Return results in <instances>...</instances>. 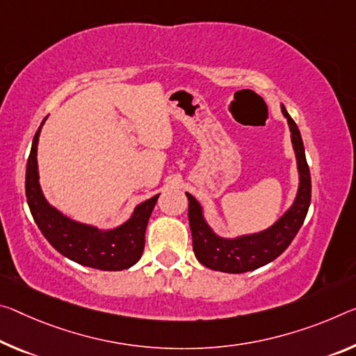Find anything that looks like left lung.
Here are the masks:
<instances>
[{"instance_id": "left-lung-1", "label": "left lung", "mask_w": 356, "mask_h": 356, "mask_svg": "<svg viewBox=\"0 0 356 356\" xmlns=\"http://www.w3.org/2000/svg\"><path fill=\"white\" fill-rule=\"evenodd\" d=\"M280 111L290 128L291 147L295 152L298 169V190L290 207L270 227L257 233L225 238L217 234L209 225L201 202L193 195L187 193L193 252L198 261L209 269L241 274L261 268L282 255L302 227L310 206V172L300 129L284 104H280Z\"/></svg>"}]
</instances>
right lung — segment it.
<instances>
[{"instance_id":"obj_1","label":"right lung","mask_w":356,"mask_h":356,"mask_svg":"<svg viewBox=\"0 0 356 356\" xmlns=\"http://www.w3.org/2000/svg\"><path fill=\"white\" fill-rule=\"evenodd\" d=\"M44 118L31 144L26 163V201L44 238L61 255L82 266L101 270H123L136 264L144 252L145 228L160 193L133 209L131 216L114 228H98L65 216L50 204L39 184L38 144Z\"/></svg>"}]
</instances>
